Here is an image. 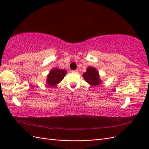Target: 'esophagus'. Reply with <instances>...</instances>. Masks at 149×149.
I'll return each instance as SVG.
<instances>
[{
	"label": "esophagus",
	"mask_w": 149,
	"mask_h": 149,
	"mask_svg": "<svg viewBox=\"0 0 149 149\" xmlns=\"http://www.w3.org/2000/svg\"><path fill=\"white\" fill-rule=\"evenodd\" d=\"M72 72L74 73V74H77V73H78V70H72Z\"/></svg>",
	"instance_id": "1"
}]
</instances>
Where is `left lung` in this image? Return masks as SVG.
I'll use <instances>...</instances> for the list:
<instances>
[{"mask_svg": "<svg viewBox=\"0 0 149 149\" xmlns=\"http://www.w3.org/2000/svg\"><path fill=\"white\" fill-rule=\"evenodd\" d=\"M83 76L87 83L91 86H95L101 83L99 79V72L93 67H89L87 68V71L84 73Z\"/></svg>", "mask_w": 149, "mask_h": 149, "instance_id": "1", "label": "left lung"}]
</instances>
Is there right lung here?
Masks as SVG:
<instances>
[{
    "label": "right lung",
    "instance_id": "obj_1",
    "mask_svg": "<svg viewBox=\"0 0 149 149\" xmlns=\"http://www.w3.org/2000/svg\"><path fill=\"white\" fill-rule=\"evenodd\" d=\"M66 74V71L65 70H61L56 68L52 69L47 75V83L48 84V86H54L56 84H58L60 81L63 80Z\"/></svg>",
    "mask_w": 149,
    "mask_h": 149
}]
</instances>
